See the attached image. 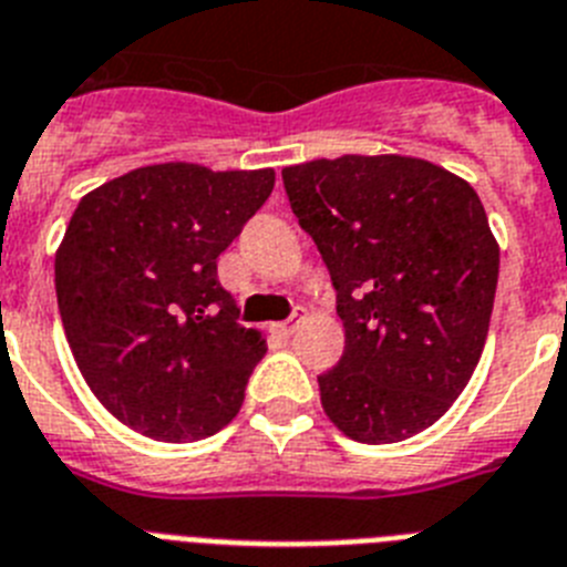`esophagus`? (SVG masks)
I'll use <instances>...</instances> for the list:
<instances>
[{"mask_svg":"<svg viewBox=\"0 0 567 567\" xmlns=\"http://www.w3.org/2000/svg\"><path fill=\"white\" fill-rule=\"evenodd\" d=\"M297 324H299V313H293V317L285 319V322L274 324V331H277L279 337H290V333L297 331Z\"/></svg>","mask_w":567,"mask_h":567,"instance_id":"esophagus-1","label":"esophagus"}]
</instances>
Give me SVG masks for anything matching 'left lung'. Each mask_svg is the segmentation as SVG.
Segmentation results:
<instances>
[{
  "instance_id": "left-lung-1",
  "label": "left lung",
  "mask_w": 567,
  "mask_h": 567,
  "mask_svg": "<svg viewBox=\"0 0 567 567\" xmlns=\"http://www.w3.org/2000/svg\"><path fill=\"white\" fill-rule=\"evenodd\" d=\"M285 194L337 290L342 359L319 373L333 425L365 445L425 431L488 337L499 248L476 190L411 156L285 167Z\"/></svg>"
}]
</instances>
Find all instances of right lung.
Segmentation results:
<instances>
[{"label": "right lung", "instance_id": "1", "mask_svg": "<svg viewBox=\"0 0 567 567\" xmlns=\"http://www.w3.org/2000/svg\"><path fill=\"white\" fill-rule=\"evenodd\" d=\"M274 190V171L147 165L79 202L56 250V302L79 371L127 427L162 442L234 420L262 333L216 277V259Z\"/></svg>", "mask_w": 567, "mask_h": 567}]
</instances>
